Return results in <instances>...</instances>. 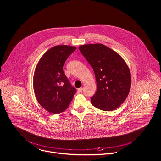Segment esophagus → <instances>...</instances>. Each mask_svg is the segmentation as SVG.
I'll use <instances>...</instances> for the list:
<instances>
[{"mask_svg":"<svg viewBox=\"0 0 161 161\" xmlns=\"http://www.w3.org/2000/svg\"><path fill=\"white\" fill-rule=\"evenodd\" d=\"M82 91H83V88H79V89L78 90L77 93H81V92H82Z\"/></svg>","mask_w":161,"mask_h":161,"instance_id":"esophagus-1","label":"esophagus"}]
</instances>
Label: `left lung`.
I'll return each instance as SVG.
<instances>
[{
    "mask_svg": "<svg viewBox=\"0 0 161 161\" xmlns=\"http://www.w3.org/2000/svg\"><path fill=\"white\" fill-rule=\"evenodd\" d=\"M81 53L92 67L97 81V92L91 97L95 107L111 111L127 98L131 85L129 69L121 56L102 44L79 47Z\"/></svg>",
    "mask_w": 161,
    "mask_h": 161,
    "instance_id": "8db88e82",
    "label": "left lung"
}]
</instances>
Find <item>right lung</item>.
Returning a JSON list of instances; mask_svg holds the SVG:
<instances>
[{"instance_id": "add662e5", "label": "right lung", "mask_w": 161, "mask_h": 161, "mask_svg": "<svg viewBox=\"0 0 161 161\" xmlns=\"http://www.w3.org/2000/svg\"><path fill=\"white\" fill-rule=\"evenodd\" d=\"M76 49L66 45L54 46L37 64L33 78L34 93L39 103L50 113L59 114L67 109L76 92L63 69Z\"/></svg>"}]
</instances>
